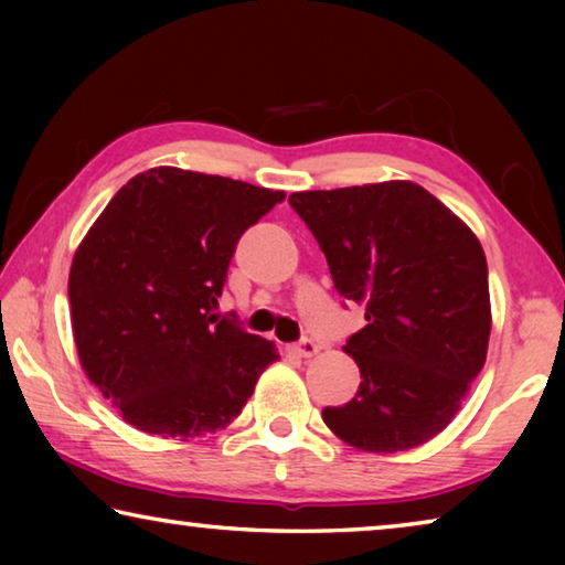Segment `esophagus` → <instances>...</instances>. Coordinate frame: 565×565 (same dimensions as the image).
Segmentation results:
<instances>
[{
    "label": "esophagus",
    "instance_id": "esophagus-1",
    "mask_svg": "<svg viewBox=\"0 0 565 565\" xmlns=\"http://www.w3.org/2000/svg\"><path fill=\"white\" fill-rule=\"evenodd\" d=\"M291 351L299 353V356H303V359H309V356H313V353L319 351V343L313 341V339H301V341L291 343Z\"/></svg>",
    "mask_w": 565,
    "mask_h": 565
}]
</instances>
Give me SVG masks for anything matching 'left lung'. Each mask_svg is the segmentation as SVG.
<instances>
[{
	"mask_svg": "<svg viewBox=\"0 0 565 565\" xmlns=\"http://www.w3.org/2000/svg\"><path fill=\"white\" fill-rule=\"evenodd\" d=\"M329 262L333 286L366 309L343 351L361 384L321 418L361 451L394 454L451 424L483 369L489 266L476 234L414 181L289 196Z\"/></svg>",
	"mask_w": 565,
	"mask_h": 565,
	"instance_id": "1",
	"label": "left lung"
}]
</instances>
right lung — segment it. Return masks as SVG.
Here are the masks:
<instances>
[{
	"label": "right lung",
	"instance_id": "right-lung-1",
	"mask_svg": "<svg viewBox=\"0 0 565 565\" xmlns=\"http://www.w3.org/2000/svg\"><path fill=\"white\" fill-rule=\"evenodd\" d=\"M284 196L159 167L129 179L84 236L70 271L76 351L127 424L186 441L242 414L279 353L214 306L238 238Z\"/></svg>",
	"mask_w": 565,
	"mask_h": 565
}]
</instances>
